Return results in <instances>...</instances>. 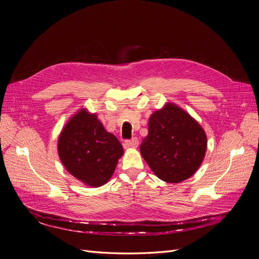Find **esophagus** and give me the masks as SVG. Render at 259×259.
Here are the masks:
<instances>
[{
  "label": "esophagus",
  "mask_w": 259,
  "mask_h": 259,
  "mask_svg": "<svg viewBox=\"0 0 259 259\" xmlns=\"http://www.w3.org/2000/svg\"><path fill=\"white\" fill-rule=\"evenodd\" d=\"M138 146V139L136 137L132 138V139H128L126 140V142L124 143V147L128 149V148H137Z\"/></svg>",
  "instance_id": "1"
}]
</instances>
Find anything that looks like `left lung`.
<instances>
[{
    "label": "left lung",
    "mask_w": 259,
    "mask_h": 259,
    "mask_svg": "<svg viewBox=\"0 0 259 259\" xmlns=\"http://www.w3.org/2000/svg\"><path fill=\"white\" fill-rule=\"evenodd\" d=\"M206 147L201 125L182 108L168 103L151 114L140 153L163 182L177 184L198 170Z\"/></svg>",
    "instance_id": "obj_1"
}]
</instances>
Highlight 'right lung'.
Returning <instances> with one entry per match:
<instances>
[{
  "instance_id": "add662e5",
  "label": "right lung",
  "mask_w": 259,
  "mask_h": 259,
  "mask_svg": "<svg viewBox=\"0 0 259 259\" xmlns=\"http://www.w3.org/2000/svg\"><path fill=\"white\" fill-rule=\"evenodd\" d=\"M58 155L66 169L90 187L105 185L123 155L117 138L108 133L95 113L81 109L62 128Z\"/></svg>"
}]
</instances>
